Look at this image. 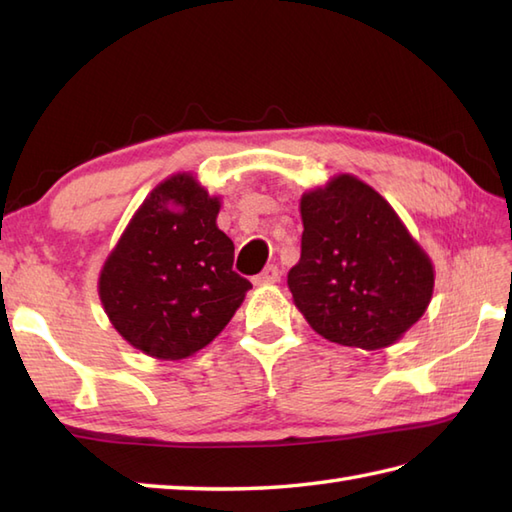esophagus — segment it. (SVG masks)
Masks as SVG:
<instances>
[{
  "instance_id": "esophagus-1",
  "label": "esophagus",
  "mask_w": 512,
  "mask_h": 512,
  "mask_svg": "<svg viewBox=\"0 0 512 512\" xmlns=\"http://www.w3.org/2000/svg\"><path fill=\"white\" fill-rule=\"evenodd\" d=\"M279 281V270H277V266H266L262 273H259L257 277H255V284L257 286H268V284H277Z\"/></svg>"
}]
</instances>
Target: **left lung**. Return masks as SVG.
<instances>
[{
  "instance_id": "obj_1",
  "label": "left lung",
  "mask_w": 512,
  "mask_h": 512,
  "mask_svg": "<svg viewBox=\"0 0 512 512\" xmlns=\"http://www.w3.org/2000/svg\"><path fill=\"white\" fill-rule=\"evenodd\" d=\"M301 259L288 288L310 328L332 343L380 350L429 308L436 270L391 204L339 173L301 195Z\"/></svg>"
}]
</instances>
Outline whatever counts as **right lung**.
Masks as SVG:
<instances>
[{
  "instance_id": "1",
  "label": "right lung",
  "mask_w": 512,
  "mask_h": 512,
  "mask_svg": "<svg viewBox=\"0 0 512 512\" xmlns=\"http://www.w3.org/2000/svg\"><path fill=\"white\" fill-rule=\"evenodd\" d=\"M220 198L193 173H173L138 206L107 255L99 297L116 332L160 361L209 345L242 306L250 281L215 220Z\"/></svg>"
}]
</instances>
